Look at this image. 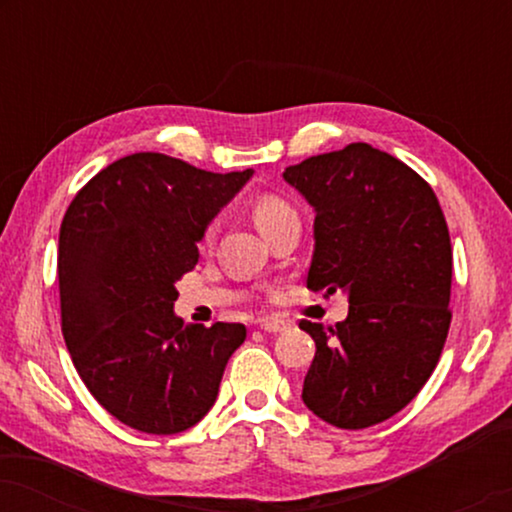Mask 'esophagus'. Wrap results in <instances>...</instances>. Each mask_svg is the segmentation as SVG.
Masks as SVG:
<instances>
[{
    "mask_svg": "<svg viewBox=\"0 0 512 512\" xmlns=\"http://www.w3.org/2000/svg\"><path fill=\"white\" fill-rule=\"evenodd\" d=\"M258 326H261L265 333H282V331H286V328H289V321H284L279 317H265V319L258 321Z\"/></svg>",
    "mask_w": 512,
    "mask_h": 512,
    "instance_id": "esophagus-1",
    "label": "esophagus"
}]
</instances>
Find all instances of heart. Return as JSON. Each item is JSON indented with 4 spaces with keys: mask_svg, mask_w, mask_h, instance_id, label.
<instances>
[{
    "mask_svg": "<svg viewBox=\"0 0 512 512\" xmlns=\"http://www.w3.org/2000/svg\"><path fill=\"white\" fill-rule=\"evenodd\" d=\"M251 214H254V221H256L258 230L263 233V230L275 226L277 221H282V219H286V216L296 214V209H293L284 198H279V195H261V198L254 202V207H251ZM212 235H214V230L207 228L205 235H202V244L212 242Z\"/></svg>",
    "mask_w": 512,
    "mask_h": 512,
    "instance_id": "heart-1",
    "label": "heart"
}]
</instances>
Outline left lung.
<instances>
[{
	"instance_id": "8db88e82",
	"label": "left lung",
	"mask_w": 512,
	"mask_h": 512,
	"mask_svg": "<svg viewBox=\"0 0 512 512\" xmlns=\"http://www.w3.org/2000/svg\"><path fill=\"white\" fill-rule=\"evenodd\" d=\"M314 207L307 289L349 293L335 326L303 319L317 342L303 401L338 429L401 412L429 380L450 331L452 244L433 188L370 144L286 167Z\"/></svg>"
}]
</instances>
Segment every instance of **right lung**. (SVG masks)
<instances>
[{
	"label": "right lung",
	"instance_id": "add662e5",
	"mask_svg": "<svg viewBox=\"0 0 512 512\" xmlns=\"http://www.w3.org/2000/svg\"><path fill=\"white\" fill-rule=\"evenodd\" d=\"M251 170L216 174L132 153L97 172L60 226L58 284L65 345L95 401L153 436L191 429L219 394L244 324L186 326L174 282Z\"/></svg>",
	"mask_w": 512,
	"mask_h": 512
}]
</instances>
